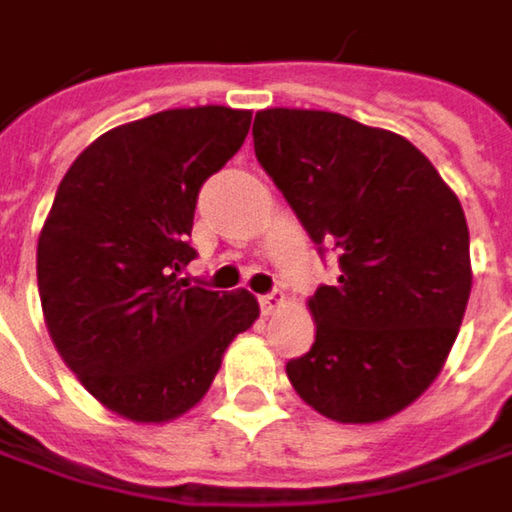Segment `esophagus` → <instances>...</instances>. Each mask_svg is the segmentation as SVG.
<instances>
[{
    "instance_id": "obj_1",
    "label": "esophagus",
    "mask_w": 512,
    "mask_h": 512,
    "mask_svg": "<svg viewBox=\"0 0 512 512\" xmlns=\"http://www.w3.org/2000/svg\"><path fill=\"white\" fill-rule=\"evenodd\" d=\"M281 307H284V292L272 289V292L260 295V310H263L266 316H272V313H275V310H281Z\"/></svg>"
}]
</instances>
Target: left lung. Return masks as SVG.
<instances>
[{"label": "left lung", "mask_w": 512, "mask_h": 512, "mask_svg": "<svg viewBox=\"0 0 512 512\" xmlns=\"http://www.w3.org/2000/svg\"><path fill=\"white\" fill-rule=\"evenodd\" d=\"M255 156L339 281L307 301L310 353L286 362L298 397L336 423H379L440 374L472 266L455 191L408 138L339 112L263 109Z\"/></svg>", "instance_id": "obj_1"}]
</instances>
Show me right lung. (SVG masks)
Listing matches in <instances>:
<instances>
[{
  "instance_id": "obj_1",
  "label": "right lung",
  "mask_w": 512,
  "mask_h": 512,
  "mask_svg": "<svg viewBox=\"0 0 512 512\" xmlns=\"http://www.w3.org/2000/svg\"><path fill=\"white\" fill-rule=\"evenodd\" d=\"M252 112L165 109L95 138L66 170L37 243L51 342L80 385L133 423L194 408L237 333L260 316L246 289L179 278L196 196L249 136Z\"/></svg>"
}]
</instances>
